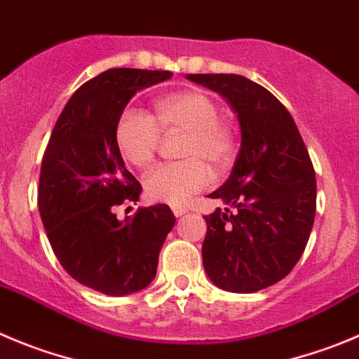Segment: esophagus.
Returning a JSON list of instances; mask_svg holds the SVG:
<instances>
[{
	"mask_svg": "<svg viewBox=\"0 0 359 359\" xmlns=\"http://www.w3.org/2000/svg\"><path fill=\"white\" fill-rule=\"evenodd\" d=\"M187 211H189V208H185V206H172L174 217H182V215H185Z\"/></svg>",
	"mask_w": 359,
	"mask_h": 359,
	"instance_id": "esophagus-1",
	"label": "esophagus"
}]
</instances>
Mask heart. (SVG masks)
I'll return each instance as SVG.
<instances>
[{
    "instance_id": "obj_1",
    "label": "heart",
    "mask_w": 359,
    "mask_h": 359,
    "mask_svg": "<svg viewBox=\"0 0 359 359\" xmlns=\"http://www.w3.org/2000/svg\"><path fill=\"white\" fill-rule=\"evenodd\" d=\"M162 132H185L180 155L185 160L153 167L144 177L146 194L158 203L185 204L208 189L215 170L227 169L238 153V132L220 119L217 102L201 91H180L155 102V114L128 107L116 123V146L126 162L146 167L155 158Z\"/></svg>"
}]
</instances>
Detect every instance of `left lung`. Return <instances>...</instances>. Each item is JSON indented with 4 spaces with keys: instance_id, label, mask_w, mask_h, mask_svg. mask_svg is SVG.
Here are the masks:
<instances>
[{
    "instance_id": "1",
    "label": "left lung",
    "mask_w": 359,
    "mask_h": 359,
    "mask_svg": "<svg viewBox=\"0 0 359 359\" xmlns=\"http://www.w3.org/2000/svg\"><path fill=\"white\" fill-rule=\"evenodd\" d=\"M236 111L241 148L227 182L210 194L227 204L206 215L203 264L217 287L255 292L302 257L316 217V170L294 119L261 84L236 74H187Z\"/></svg>"
}]
</instances>
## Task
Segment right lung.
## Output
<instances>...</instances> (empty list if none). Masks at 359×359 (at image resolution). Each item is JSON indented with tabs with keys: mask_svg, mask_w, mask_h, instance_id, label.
I'll return each mask as SVG.
<instances>
[{
	"mask_svg": "<svg viewBox=\"0 0 359 359\" xmlns=\"http://www.w3.org/2000/svg\"><path fill=\"white\" fill-rule=\"evenodd\" d=\"M167 70L111 68L84 83L57 118L42 158L39 211L65 271L109 296L149 285L174 227L167 204L139 208L119 222L116 208L139 201L141 183L126 170L116 123L139 90L170 79Z\"/></svg>",
	"mask_w": 359,
	"mask_h": 359,
	"instance_id": "obj_1",
	"label": "right lung"
}]
</instances>
